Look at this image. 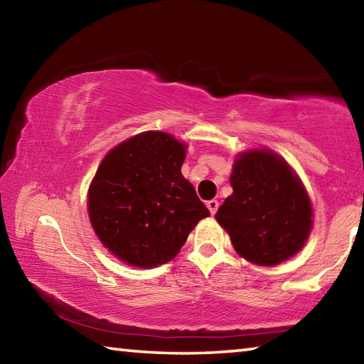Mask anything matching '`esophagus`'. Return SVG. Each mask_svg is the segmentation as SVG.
Wrapping results in <instances>:
<instances>
[{"instance_id": "1", "label": "esophagus", "mask_w": 364, "mask_h": 364, "mask_svg": "<svg viewBox=\"0 0 364 364\" xmlns=\"http://www.w3.org/2000/svg\"><path fill=\"white\" fill-rule=\"evenodd\" d=\"M207 208H208V210H210L212 215L217 213V210H218V200H215V199L207 200Z\"/></svg>"}]
</instances>
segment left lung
Returning <instances> with one entry per match:
<instances>
[{"label":"left lung","instance_id":"left-lung-1","mask_svg":"<svg viewBox=\"0 0 364 364\" xmlns=\"http://www.w3.org/2000/svg\"><path fill=\"white\" fill-rule=\"evenodd\" d=\"M230 181L232 194L215 218L239 255L274 267L304 247L313 226L311 202L284 159L268 149L239 154Z\"/></svg>","mask_w":364,"mask_h":364}]
</instances>
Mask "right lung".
Wrapping results in <instances>:
<instances>
[{
    "label": "right lung",
    "mask_w": 364,
    "mask_h": 364,
    "mask_svg": "<svg viewBox=\"0 0 364 364\" xmlns=\"http://www.w3.org/2000/svg\"><path fill=\"white\" fill-rule=\"evenodd\" d=\"M186 144L144 132L115 146L88 191V213L104 247L132 267L170 262L189 232L210 215L181 175Z\"/></svg>",
    "instance_id": "1"
}]
</instances>
